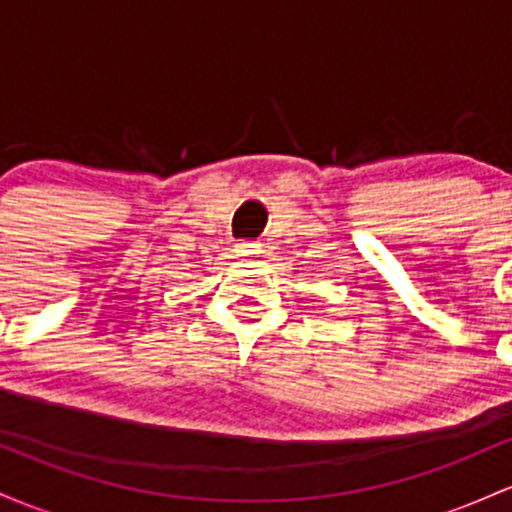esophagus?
<instances>
[{
	"label": "esophagus",
	"instance_id": "34e87169",
	"mask_svg": "<svg viewBox=\"0 0 512 512\" xmlns=\"http://www.w3.org/2000/svg\"><path fill=\"white\" fill-rule=\"evenodd\" d=\"M239 256H246V258H256L258 254H261V244L258 241H241V244L237 246Z\"/></svg>",
	"mask_w": 512,
	"mask_h": 512
}]
</instances>
